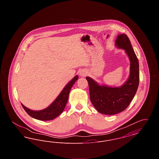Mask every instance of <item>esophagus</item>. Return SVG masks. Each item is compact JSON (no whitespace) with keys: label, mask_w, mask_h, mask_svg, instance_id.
<instances>
[{"label":"esophagus","mask_w":159,"mask_h":159,"mask_svg":"<svg viewBox=\"0 0 159 159\" xmlns=\"http://www.w3.org/2000/svg\"><path fill=\"white\" fill-rule=\"evenodd\" d=\"M87 74H88V72L86 70H82L81 71H80V75L82 77L86 76Z\"/></svg>","instance_id":"1"}]
</instances>
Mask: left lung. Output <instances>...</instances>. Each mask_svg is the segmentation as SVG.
I'll return each instance as SVG.
<instances>
[{"instance_id": "1", "label": "left lung", "mask_w": 159, "mask_h": 159, "mask_svg": "<svg viewBox=\"0 0 159 159\" xmlns=\"http://www.w3.org/2000/svg\"><path fill=\"white\" fill-rule=\"evenodd\" d=\"M116 45L125 50L130 61L128 81L121 87L111 88L99 86L90 77H86L89 84L92 104L100 113L107 115L119 113L128 107L136 93L139 82V62L127 35L118 36Z\"/></svg>"}]
</instances>
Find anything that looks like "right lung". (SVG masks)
Masks as SVG:
<instances>
[{
    "instance_id": "1",
    "label": "right lung",
    "mask_w": 159,
    "mask_h": 159,
    "mask_svg": "<svg viewBox=\"0 0 159 159\" xmlns=\"http://www.w3.org/2000/svg\"><path fill=\"white\" fill-rule=\"evenodd\" d=\"M78 79L76 76L66 86L58 97L53 102L44 110L40 111H33L22 105L23 108L31 117L40 120H51L58 116L64 110L68 101V95L71 88Z\"/></svg>"
}]
</instances>
